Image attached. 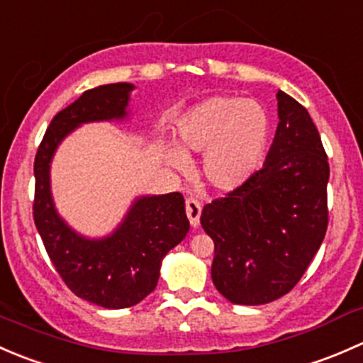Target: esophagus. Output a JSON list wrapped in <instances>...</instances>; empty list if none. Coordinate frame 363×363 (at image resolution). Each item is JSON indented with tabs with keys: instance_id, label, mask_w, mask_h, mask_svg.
Wrapping results in <instances>:
<instances>
[{
	"instance_id": "esophagus-1",
	"label": "esophagus",
	"mask_w": 363,
	"mask_h": 363,
	"mask_svg": "<svg viewBox=\"0 0 363 363\" xmlns=\"http://www.w3.org/2000/svg\"><path fill=\"white\" fill-rule=\"evenodd\" d=\"M186 214H188V219L193 228H196L200 223V214H202V203L195 199H188L186 200Z\"/></svg>"
}]
</instances>
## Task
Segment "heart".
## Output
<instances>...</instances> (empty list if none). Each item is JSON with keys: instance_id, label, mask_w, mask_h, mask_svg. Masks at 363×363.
<instances>
[{"instance_id": "heart-1", "label": "heart", "mask_w": 363, "mask_h": 363, "mask_svg": "<svg viewBox=\"0 0 363 363\" xmlns=\"http://www.w3.org/2000/svg\"><path fill=\"white\" fill-rule=\"evenodd\" d=\"M177 137L182 149H167L170 164L186 172L189 160L184 152H205V181L219 191H232L255 174L265 155L269 117L256 101L212 96L181 117Z\"/></svg>"}]
</instances>
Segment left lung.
Here are the masks:
<instances>
[{
    "label": "left lung",
    "instance_id": "left-lung-1",
    "mask_svg": "<svg viewBox=\"0 0 363 363\" xmlns=\"http://www.w3.org/2000/svg\"><path fill=\"white\" fill-rule=\"evenodd\" d=\"M277 124L262 170L203 207L214 240L212 283L226 300L262 306L303 276L328 225V160L309 112L277 91Z\"/></svg>",
    "mask_w": 363,
    "mask_h": 363
}]
</instances>
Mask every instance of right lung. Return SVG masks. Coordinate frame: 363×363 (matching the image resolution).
I'll return each instance as SVG.
<instances>
[{
  "label": "right lung",
  "instance_id": "right-lung-1",
  "mask_svg": "<svg viewBox=\"0 0 363 363\" xmlns=\"http://www.w3.org/2000/svg\"><path fill=\"white\" fill-rule=\"evenodd\" d=\"M133 89V84L117 82L82 93L54 116L35 158L33 218L47 255L73 294L105 309L131 307L151 294L161 259L189 230L181 193L138 196L121 225L101 239L77 233L56 211L50 163L57 145L84 123L126 119Z\"/></svg>",
  "mask_w": 363,
  "mask_h": 363
}]
</instances>
